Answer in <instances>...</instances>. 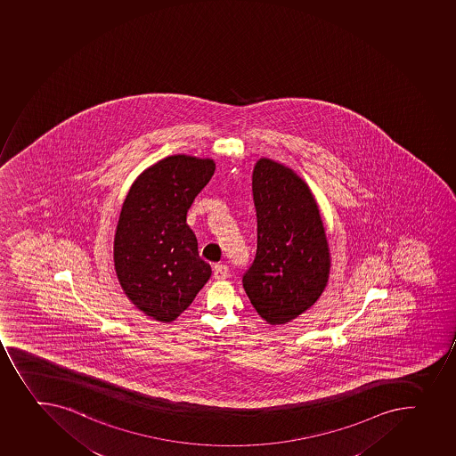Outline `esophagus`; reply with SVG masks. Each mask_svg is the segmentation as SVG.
<instances>
[{
	"label": "esophagus",
	"mask_w": 456,
	"mask_h": 456,
	"mask_svg": "<svg viewBox=\"0 0 456 456\" xmlns=\"http://www.w3.org/2000/svg\"><path fill=\"white\" fill-rule=\"evenodd\" d=\"M230 274V270H228V266L224 265V264H217L213 268V277L216 280H225Z\"/></svg>",
	"instance_id": "34e87169"
}]
</instances>
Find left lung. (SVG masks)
<instances>
[{
    "mask_svg": "<svg viewBox=\"0 0 456 456\" xmlns=\"http://www.w3.org/2000/svg\"><path fill=\"white\" fill-rule=\"evenodd\" d=\"M252 190L257 248L243 288L266 323H289L314 305L328 286L326 230L314 195L292 168L259 159Z\"/></svg>",
    "mask_w": 456,
    "mask_h": 456,
    "instance_id": "8db88e82",
    "label": "left lung"
}]
</instances>
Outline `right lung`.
Wrapping results in <instances>:
<instances>
[{
  "label": "right lung",
  "mask_w": 456,
  "mask_h": 456,
  "mask_svg": "<svg viewBox=\"0 0 456 456\" xmlns=\"http://www.w3.org/2000/svg\"><path fill=\"white\" fill-rule=\"evenodd\" d=\"M213 173V159L170 155L142 172L124 200L115 273L133 305L159 322L176 320L212 275L186 213Z\"/></svg>",
  "instance_id": "1"
}]
</instances>
